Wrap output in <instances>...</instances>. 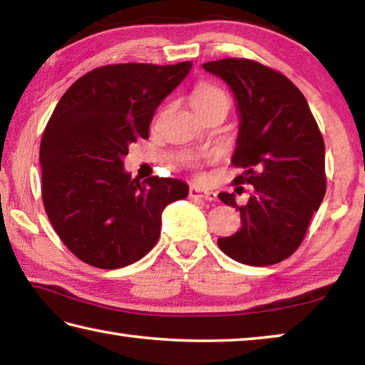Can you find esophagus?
I'll return each mask as SVG.
<instances>
[{
	"instance_id": "34e87169",
	"label": "esophagus",
	"mask_w": 365,
	"mask_h": 365,
	"mask_svg": "<svg viewBox=\"0 0 365 365\" xmlns=\"http://www.w3.org/2000/svg\"><path fill=\"white\" fill-rule=\"evenodd\" d=\"M190 196L196 197V200H202V201H215V197H217V195H215L212 190L201 188V187H197V185H191Z\"/></svg>"
}]
</instances>
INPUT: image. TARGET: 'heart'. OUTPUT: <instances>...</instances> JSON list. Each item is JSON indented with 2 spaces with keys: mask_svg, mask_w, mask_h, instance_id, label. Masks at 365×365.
<instances>
[{
  "mask_svg": "<svg viewBox=\"0 0 365 365\" xmlns=\"http://www.w3.org/2000/svg\"><path fill=\"white\" fill-rule=\"evenodd\" d=\"M212 101H225L228 103L225 93L212 85H200L193 93V106L196 104H207Z\"/></svg>",
  "mask_w": 365,
  "mask_h": 365,
  "instance_id": "b5f03b06",
  "label": "heart"
}]
</instances>
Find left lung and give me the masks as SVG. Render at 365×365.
Returning a JSON list of instances; mask_svg holds the SVG:
<instances>
[{
    "instance_id": "1",
    "label": "left lung",
    "mask_w": 365,
    "mask_h": 365,
    "mask_svg": "<svg viewBox=\"0 0 365 365\" xmlns=\"http://www.w3.org/2000/svg\"><path fill=\"white\" fill-rule=\"evenodd\" d=\"M202 69L232 90L240 119L232 164L245 169L233 182L252 185L245 206L235 193H219L240 211L242 228L217 245L246 265L277 264L298 250L325 196L322 133L304 95L283 73L233 58Z\"/></svg>"
}]
</instances>
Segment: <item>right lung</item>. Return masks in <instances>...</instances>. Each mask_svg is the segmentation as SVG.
Returning a JSON list of instances; mask_svg holds the SVG:
<instances>
[{"mask_svg": "<svg viewBox=\"0 0 365 365\" xmlns=\"http://www.w3.org/2000/svg\"><path fill=\"white\" fill-rule=\"evenodd\" d=\"M193 64H114L61 98L40 145L41 196L63 243L83 262L120 269L156 245L164 207L188 196L178 178H132L123 158L148 138L154 110Z\"/></svg>", "mask_w": 365, "mask_h": 365, "instance_id": "obj_1", "label": "right lung"}]
</instances>
